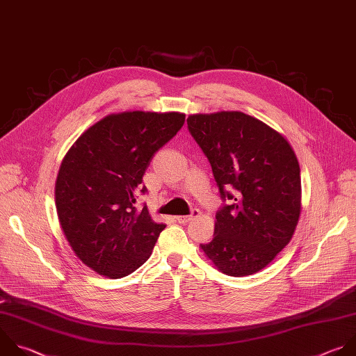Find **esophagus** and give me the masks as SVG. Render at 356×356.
I'll use <instances>...</instances> for the list:
<instances>
[{"label":"esophagus","instance_id":"obj_1","mask_svg":"<svg viewBox=\"0 0 356 356\" xmlns=\"http://www.w3.org/2000/svg\"><path fill=\"white\" fill-rule=\"evenodd\" d=\"M200 215V211L198 209H191V213L190 215H179V216H176V220L179 222V223H187V222H190L194 216H198Z\"/></svg>","mask_w":356,"mask_h":356}]
</instances>
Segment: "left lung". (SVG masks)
<instances>
[{"instance_id":"1","label":"left lung","mask_w":356,"mask_h":356,"mask_svg":"<svg viewBox=\"0 0 356 356\" xmlns=\"http://www.w3.org/2000/svg\"><path fill=\"white\" fill-rule=\"evenodd\" d=\"M187 127L223 201L212 241L200 246L223 274L252 275L289 243L298 225L296 155L280 133L242 111L191 114Z\"/></svg>"}]
</instances>
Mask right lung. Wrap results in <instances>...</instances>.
Returning a JSON list of instances; mask_svg holds the SVG:
<instances>
[{
    "label": "right lung",
    "mask_w": 356,
    "mask_h": 356,
    "mask_svg": "<svg viewBox=\"0 0 356 356\" xmlns=\"http://www.w3.org/2000/svg\"><path fill=\"white\" fill-rule=\"evenodd\" d=\"M177 111L110 114L71 147L58 170L56 207L76 257L107 278H122L151 256L166 227L151 219L143 176L155 154L183 127Z\"/></svg>",
    "instance_id": "add662e5"
}]
</instances>
